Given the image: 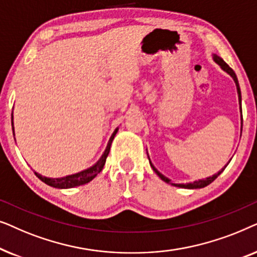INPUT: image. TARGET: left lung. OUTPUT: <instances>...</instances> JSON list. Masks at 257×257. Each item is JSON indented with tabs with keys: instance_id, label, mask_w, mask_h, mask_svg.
Wrapping results in <instances>:
<instances>
[{
	"instance_id": "1",
	"label": "left lung",
	"mask_w": 257,
	"mask_h": 257,
	"mask_svg": "<svg viewBox=\"0 0 257 257\" xmlns=\"http://www.w3.org/2000/svg\"><path fill=\"white\" fill-rule=\"evenodd\" d=\"M214 61H215L217 64H219L221 68H222L224 71L226 72H228L229 73V75L233 77L234 78V80H235V84H236V87H237V93H238V101H240V108H241V90H240V85H238V82H237V77H236V75H235V72H234V70L230 68L229 65L227 64L226 62L223 61L222 58L221 57H219V56L217 55H214ZM241 113H242V110H241ZM150 164H151V161H150ZM151 166H152V168H153V171L156 172V173L159 175V178L161 179V180H164L165 182H167V184H172V181L170 180V179L168 178H166L165 177V175H163L160 173L159 171L157 170L156 167L153 166L152 164H151ZM226 167V166H224ZM222 171H223V168L222 170H221L220 172H217L216 174H214L213 177H209V178H207V179H202V180H199V181H194V182H192V184H186V185H184V184H179V185H175V184H172V185H174V186H178V187H182V188H202V187H206L207 185H209V184H212V182L215 180V179L219 177V175L222 173Z\"/></svg>"
}]
</instances>
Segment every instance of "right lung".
<instances>
[{
    "instance_id": "obj_1",
    "label": "right lung",
    "mask_w": 257,
    "mask_h": 257,
    "mask_svg": "<svg viewBox=\"0 0 257 257\" xmlns=\"http://www.w3.org/2000/svg\"><path fill=\"white\" fill-rule=\"evenodd\" d=\"M117 131L118 130H115V131L113 132V135L111 136L110 142H108V144H107L106 150H105L104 154L101 156L99 161H98L94 166L87 168V170H85V171L79 172V173L68 175V177L58 178V179H50V178L42 177L41 174L36 173V172H35V174H36V177L38 179H41L42 181L45 182V184L51 186V187H56V188H72V187H76V186L87 184V182H90L91 180H92V179L96 177L98 173H100L101 170H103L105 161H106V158L108 156V152H110L111 143H112V140H113Z\"/></svg>"
}]
</instances>
